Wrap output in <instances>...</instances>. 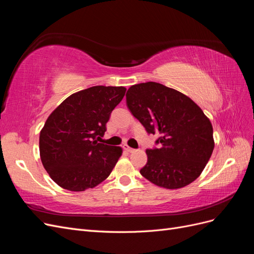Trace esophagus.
Instances as JSON below:
<instances>
[{
  "instance_id": "obj_1",
  "label": "esophagus",
  "mask_w": 254,
  "mask_h": 254,
  "mask_svg": "<svg viewBox=\"0 0 254 254\" xmlns=\"http://www.w3.org/2000/svg\"><path fill=\"white\" fill-rule=\"evenodd\" d=\"M123 148H124L126 151H128V152H133L134 151V149L133 148H131V147H129V146L128 145H124V146H123Z\"/></svg>"
}]
</instances>
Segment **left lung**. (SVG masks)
Masks as SVG:
<instances>
[{
	"label": "left lung",
	"instance_id": "8db88e82",
	"mask_svg": "<svg viewBox=\"0 0 254 254\" xmlns=\"http://www.w3.org/2000/svg\"><path fill=\"white\" fill-rule=\"evenodd\" d=\"M126 104L158 147L146 150L141 175L165 189H180L200 176L214 149L213 127L190 97L159 82L131 86Z\"/></svg>",
	"mask_w": 254,
	"mask_h": 254
}]
</instances>
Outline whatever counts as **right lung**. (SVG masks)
<instances>
[{
  "instance_id": "1",
  "label": "right lung",
  "mask_w": 254,
  "mask_h": 254,
  "mask_svg": "<svg viewBox=\"0 0 254 254\" xmlns=\"http://www.w3.org/2000/svg\"><path fill=\"white\" fill-rule=\"evenodd\" d=\"M125 92L124 87H91L70 95L51 113L39 149L44 168L59 187L82 191L110 175L122 148L98 141Z\"/></svg>"
}]
</instances>
